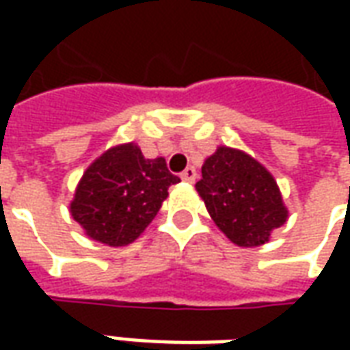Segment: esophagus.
<instances>
[{
    "instance_id": "34e87169",
    "label": "esophagus",
    "mask_w": 350,
    "mask_h": 350,
    "mask_svg": "<svg viewBox=\"0 0 350 350\" xmlns=\"http://www.w3.org/2000/svg\"><path fill=\"white\" fill-rule=\"evenodd\" d=\"M182 180H183V182L193 183V182H195V180H197V170H195V168H193V167H187L182 172Z\"/></svg>"
}]
</instances>
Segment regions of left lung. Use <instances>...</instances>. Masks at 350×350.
<instances>
[{
	"label": "left lung",
	"mask_w": 350,
	"mask_h": 350,
	"mask_svg": "<svg viewBox=\"0 0 350 350\" xmlns=\"http://www.w3.org/2000/svg\"><path fill=\"white\" fill-rule=\"evenodd\" d=\"M215 225L242 247L268 242L286 221L278 183L257 161L232 148H219L202 167L197 182Z\"/></svg>",
	"instance_id": "1"
}]
</instances>
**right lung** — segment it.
I'll use <instances>...</instances> for the list:
<instances>
[{
    "label": "right lung",
    "instance_id": "right-lung-1",
    "mask_svg": "<svg viewBox=\"0 0 350 350\" xmlns=\"http://www.w3.org/2000/svg\"><path fill=\"white\" fill-rule=\"evenodd\" d=\"M178 182L163 157L144 159L138 146H116L84 172L71 215L92 240L127 245L152 223L168 187Z\"/></svg>",
    "mask_w": 350,
    "mask_h": 350
}]
</instances>
